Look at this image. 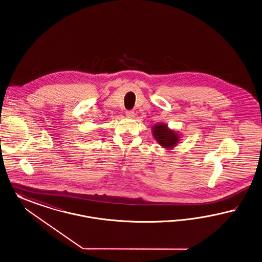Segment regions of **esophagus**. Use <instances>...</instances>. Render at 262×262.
Wrapping results in <instances>:
<instances>
[{
	"label": "esophagus",
	"mask_w": 262,
	"mask_h": 262,
	"mask_svg": "<svg viewBox=\"0 0 262 262\" xmlns=\"http://www.w3.org/2000/svg\"><path fill=\"white\" fill-rule=\"evenodd\" d=\"M134 111H126V115L128 116V117H133L134 116Z\"/></svg>",
	"instance_id": "1"
}]
</instances>
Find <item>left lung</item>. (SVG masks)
<instances>
[{
    "instance_id": "obj_1",
    "label": "left lung",
    "mask_w": 262,
    "mask_h": 262,
    "mask_svg": "<svg viewBox=\"0 0 262 262\" xmlns=\"http://www.w3.org/2000/svg\"><path fill=\"white\" fill-rule=\"evenodd\" d=\"M152 135L158 143L166 149L173 148L179 142V134L168 129L165 124L155 125L152 128Z\"/></svg>"
}]
</instances>
